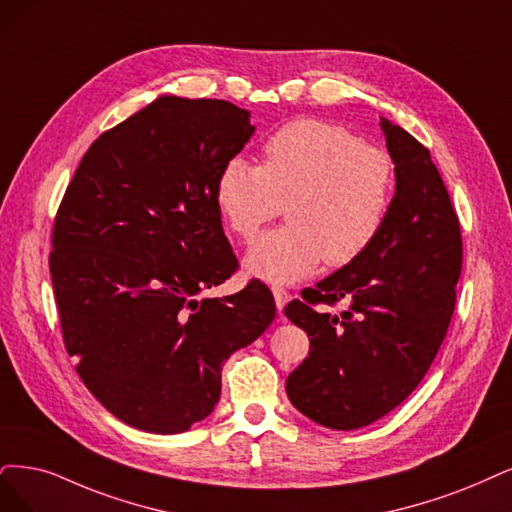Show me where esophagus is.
Here are the masks:
<instances>
[{
  "label": "esophagus",
  "mask_w": 512,
  "mask_h": 512,
  "mask_svg": "<svg viewBox=\"0 0 512 512\" xmlns=\"http://www.w3.org/2000/svg\"><path fill=\"white\" fill-rule=\"evenodd\" d=\"M272 293H274V299H276V308H278V312H282V308L287 306V301H289V293L282 289V287H274L272 289Z\"/></svg>",
  "instance_id": "1"
}]
</instances>
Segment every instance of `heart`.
<instances>
[{
    "instance_id": "1",
    "label": "heart",
    "mask_w": 512,
    "mask_h": 512,
    "mask_svg": "<svg viewBox=\"0 0 512 512\" xmlns=\"http://www.w3.org/2000/svg\"><path fill=\"white\" fill-rule=\"evenodd\" d=\"M396 187V170L382 147L352 130L299 118L268 137L263 162L225 160L215 202L230 230L253 240L287 202L289 223L263 234L246 255V270L276 285L310 276L325 259L344 268L380 238Z\"/></svg>"
}]
</instances>
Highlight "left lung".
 Listing matches in <instances>:
<instances>
[{
	"label": "left lung",
	"instance_id": "8db88e82",
	"mask_svg": "<svg viewBox=\"0 0 512 512\" xmlns=\"http://www.w3.org/2000/svg\"><path fill=\"white\" fill-rule=\"evenodd\" d=\"M382 130L396 192L380 238L285 308L310 337L287 394L333 430L369 426L418 388L447 335L462 272L460 219L430 151L386 118ZM342 298L351 308L339 317L315 308Z\"/></svg>",
	"mask_w": 512,
	"mask_h": 512
}]
</instances>
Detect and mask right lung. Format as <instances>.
Listing matches in <instances>:
<instances>
[{
  "label": "right lung",
  "instance_id": "right-lung-1",
  "mask_svg": "<svg viewBox=\"0 0 512 512\" xmlns=\"http://www.w3.org/2000/svg\"><path fill=\"white\" fill-rule=\"evenodd\" d=\"M251 113L221 99L160 97L105 130L56 211L50 276L75 371L128 426L177 434L219 401L221 367L270 327L249 282L198 299L238 270L215 202Z\"/></svg>",
  "mask_w": 512,
  "mask_h": 512
}]
</instances>
